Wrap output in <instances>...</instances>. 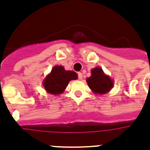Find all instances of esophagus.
<instances>
[{
  "instance_id": "1",
  "label": "esophagus",
  "mask_w": 150,
  "mask_h": 150,
  "mask_svg": "<svg viewBox=\"0 0 150 150\" xmlns=\"http://www.w3.org/2000/svg\"><path fill=\"white\" fill-rule=\"evenodd\" d=\"M78 76H79V79H80V80L82 79V72L78 73Z\"/></svg>"
}]
</instances>
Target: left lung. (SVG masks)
<instances>
[{
  "label": "left lung",
  "instance_id": "1",
  "mask_svg": "<svg viewBox=\"0 0 150 150\" xmlns=\"http://www.w3.org/2000/svg\"><path fill=\"white\" fill-rule=\"evenodd\" d=\"M89 89L95 94H107L114 86V80L106 75L100 67H96L91 70V76L86 79Z\"/></svg>",
  "mask_w": 150,
  "mask_h": 150
}]
</instances>
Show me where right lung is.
Here are the masks:
<instances>
[{"label":"right lung","mask_w":150,"mask_h":150,"mask_svg":"<svg viewBox=\"0 0 150 150\" xmlns=\"http://www.w3.org/2000/svg\"><path fill=\"white\" fill-rule=\"evenodd\" d=\"M77 79L76 72L65 70L62 65H55L43 79L42 84L47 93L57 96L63 93L71 80Z\"/></svg>","instance_id":"add662e5"}]
</instances>
